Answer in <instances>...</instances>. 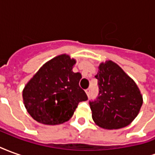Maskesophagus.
Masks as SVG:
<instances>
[{
	"label": "esophagus",
	"instance_id": "obj_1",
	"mask_svg": "<svg viewBox=\"0 0 155 155\" xmlns=\"http://www.w3.org/2000/svg\"><path fill=\"white\" fill-rule=\"evenodd\" d=\"M85 93L87 94L88 96L90 95V93H91V91H90V89H87V90H85Z\"/></svg>",
	"mask_w": 155,
	"mask_h": 155
}]
</instances>
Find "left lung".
<instances>
[{
    "label": "left lung",
    "mask_w": 155,
    "mask_h": 155,
    "mask_svg": "<svg viewBox=\"0 0 155 155\" xmlns=\"http://www.w3.org/2000/svg\"><path fill=\"white\" fill-rule=\"evenodd\" d=\"M99 94L90 101L92 118L98 126L117 130L129 125L138 115L143 97L135 82L113 61L99 66Z\"/></svg>",
    "instance_id": "8db88e82"
}]
</instances>
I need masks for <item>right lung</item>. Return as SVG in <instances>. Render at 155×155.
Returning a JSON list of instances; mask_svg holds the SVG:
<instances>
[{
	"instance_id": "right-lung-1",
	"label": "right lung",
	"mask_w": 155,
	"mask_h": 155,
	"mask_svg": "<svg viewBox=\"0 0 155 155\" xmlns=\"http://www.w3.org/2000/svg\"><path fill=\"white\" fill-rule=\"evenodd\" d=\"M75 60L63 54L43 64L23 90L25 109L37 122L54 125L73 116L88 97L79 85L81 73L72 71Z\"/></svg>"
}]
</instances>
